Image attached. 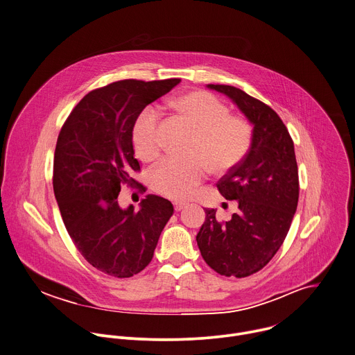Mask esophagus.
Here are the masks:
<instances>
[{
  "label": "esophagus",
  "mask_w": 355,
  "mask_h": 355,
  "mask_svg": "<svg viewBox=\"0 0 355 355\" xmlns=\"http://www.w3.org/2000/svg\"><path fill=\"white\" fill-rule=\"evenodd\" d=\"M187 202H174V209H175V211H181L182 209H185L187 207Z\"/></svg>",
  "instance_id": "1"
}]
</instances>
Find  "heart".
<instances>
[{"label":"heart","mask_w":355,"mask_h":355,"mask_svg":"<svg viewBox=\"0 0 355 355\" xmlns=\"http://www.w3.org/2000/svg\"><path fill=\"white\" fill-rule=\"evenodd\" d=\"M174 106L195 130L191 152L202 157L213 171H228L245 157L252 141V127L245 119L230 116L227 105L217 96L202 89L188 91L174 99ZM157 123L159 112L153 106H146L135 119L131 137L134 149L142 159H152L159 150ZM201 159H163L150 171L152 187L173 199L191 196L207 173L205 161Z\"/></svg>","instance_id":"b5f03b06"}]
</instances>
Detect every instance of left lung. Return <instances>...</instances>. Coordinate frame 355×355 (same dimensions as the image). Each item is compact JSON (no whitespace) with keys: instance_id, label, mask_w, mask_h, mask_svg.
<instances>
[{"instance_id":"obj_1","label":"left lung","mask_w":355,"mask_h":355,"mask_svg":"<svg viewBox=\"0 0 355 355\" xmlns=\"http://www.w3.org/2000/svg\"><path fill=\"white\" fill-rule=\"evenodd\" d=\"M207 88L227 95L253 131L246 156L217 184L227 200H238V213L218 223L217 210L205 209L196 242L216 272L245 278L270 263L289 232L299 202L295 145L281 117L261 101L232 85Z\"/></svg>"}]
</instances>
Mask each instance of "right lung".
Returning a JSON list of instances; mask_svg holds the SVG:
<instances>
[{
  "label": "right lung",
  "mask_w": 355,
  "mask_h": 355,
  "mask_svg": "<svg viewBox=\"0 0 355 355\" xmlns=\"http://www.w3.org/2000/svg\"><path fill=\"white\" fill-rule=\"evenodd\" d=\"M180 81L121 80L94 89L59 132L52 184L62 220L83 257L107 275L141 272L173 216L171 202L156 195L142 199L138 211L132 205L121 209L117 198L139 170L131 137L135 119Z\"/></svg>",
  "instance_id": "obj_1"
}]
</instances>
